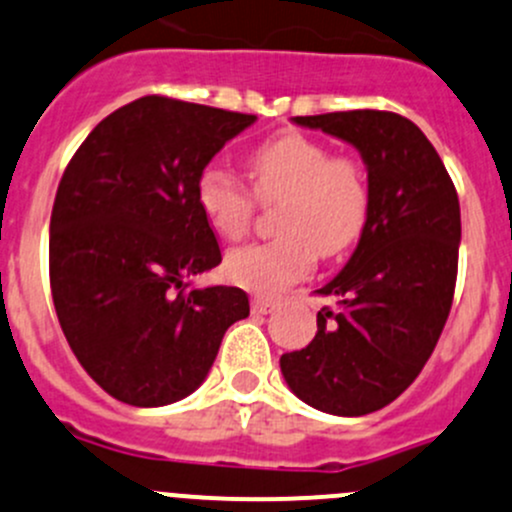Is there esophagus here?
Segmentation results:
<instances>
[{
	"label": "esophagus",
	"mask_w": 512,
	"mask_h": 512,
	"mask_svg": "<svg viewBox=\"0 0 512 512\" xmlns=\"http://www.w3.org/2000/svg\"><path fill=\"white\" fill-rule=\"evenodd\" d=\"M277 309V301L270 297H255L252 299V314H272Z\"/></svg>",
	"instance_id": "obj_1"
}]
</instances>
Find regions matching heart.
I'll return each instance as SVG.
<instances>
[{
    "instance_id": "1",
    "label": "heart",
    "mask_w": 512,
    "mask_h": 512,
    "mask_svg": "<svg viewBox=\"0 0 512 512\" xmlns=\"http://www.w3.org/2000/svg\"><path fill=\"white\" fill-rule=\"evenodd\" d=\"M250 188L208 164L196 179V203L215 235L240 240L255 215V198L274 206L279 238L233 250L225 274L257 294H277L314 270L319 252L338 257L358 242L368 225L370 186L358 159L331 154L319 139L289 132L262 142L247 159Z\"/></svg>"
}]
</instances>
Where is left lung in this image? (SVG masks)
<instances>
[{"label":"left lung","mask_w":512,"mask_h":512,"mask_svg":"<svg viewBox=\"0 0 512 512\" xmlns=\"http://www.w3.org/2000/svg\"><path fill=\"white\" fill-rule=\"evenodd\" d=\"M353 144L368 169L370 213L358 247L319 289L306 348L279 358L289 390L314 410H383L422 373L451 311L459 267V196L437 149L407 117L383 110L294 117Z\"/></svg>","instance_id":"8db88e82"}]
</instances>
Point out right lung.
<instances>
[{
    "instance_id": "add662e5",
    "label": "right lung",
    "mask_w": 512,
    "mask_h": 512,
    "mask_svg": "<svg viewBox=\"0 0 512 512\" xmlns=\"http://www.w3.org/2000/svg\"><path fill=\"white\" fill-rule=\"evenodd\" d=\"M255 115L147 95L107 115L63 171L48 274L66 341L107 395L164 407L206 380L250 314L238 287H191L220 265L196 179Z\"/></svg>"
}]
</instances>
